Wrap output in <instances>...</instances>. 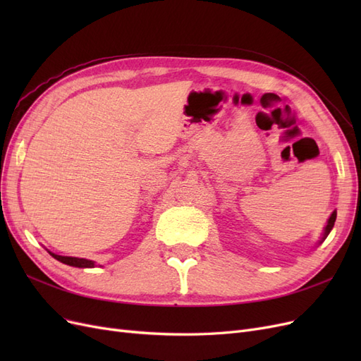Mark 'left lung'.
Returning <instances> with one entry per match:
<instances>
[{
  "label": "left lung",
  "mask_w": 361,
  "mask_h": 361,
  "mask_svg": "<svg viewBox=\"0 0 361 361\" xmlns=\"http://www.w3.org/2000/svg\"><path fill=\"white\" fill-rule=\"evenodd\" d=\"M336 216H337V212L334 211V212L331 214V216L329 218V221H326L325 231H324V236H322V241H324V239H325L326 236H329V233L331 232V228H333V226H334V221H336ZM322 241H321V243H322Z\"/></svg>",
  "instance_id": "obj_1"
}]
</instances>
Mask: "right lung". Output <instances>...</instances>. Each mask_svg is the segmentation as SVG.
<instances>
[{
    "label": "right lung",
    "mask_w": 361,
    "mask_h": 361,
    "mask_svg": "<svg viewBox=\"0 0 361 361\" xmlns=\"http://www.w3.org/2000/svg\"><path fill=\"white\" fill-rule=\"evenodd\" d=\"M49 255L57 259L59 262H61V264H66L69 267H76V268H93L94 267V262L93 260H89V259H80V257H71V256H60V255H56V253H51Z\"/></svg>",
    "instance_id": "obj_1"
}]
</instances>
